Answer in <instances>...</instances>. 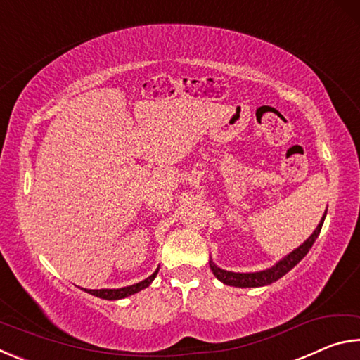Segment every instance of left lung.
<instances>
[{"mask_svg":"<svg viewBox=\"0 0 360 360\" xmlns=\"http://www.w3.org/2000/svg\"><path fill=\"white\" fill-rule=\"evenodd\" d=\"M327 214V211H326ZM326 214L322 216V221L319 222L318 227L313 231V235L309 236V238L303 243L302 246H298L295 251H292L288 257H284L283 260H279L275 266L268 268V270L264 271H257V273H233V271H225L221 270V268L216 266L212 264V260H210V266L212 273H214V276L219 279V281H222L224 284L227 285H235V288H260V285H268L271 283L278 281L279 278H283L285 273L290 271L292 268H294L298 262H300L304 255L308 254L309 249L314 245L316 238H318L319 233H321V229H322V224H324V219Z\"/></svg>","mask_w":360,"mask_h":360,"instance_id":"obj_1","label":"left lung"}]
</instances>
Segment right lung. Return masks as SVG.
<instances>
[{
  "label": "right lung",
  "mask_w": 360,
  "mask_h": 360,
  "mask_svg": "<svg viewBox=\"0 0 360 360\" xmlns=\"http://www.w3.org/2000/svg\"><path fill=\"white\" fill-rule=\"evenodd\" d=\"M157 273H158V268L154 273H152L149 278H146L144 281L133 284V285H127V288H122V289H84V290L89 292V294H92V295L105 298V300H119V298H125L129 295H133V294H136V292L148 288V285L154 281Z\"/></svg>",
  "instance_id": "add662e5"
}]
</instances>
